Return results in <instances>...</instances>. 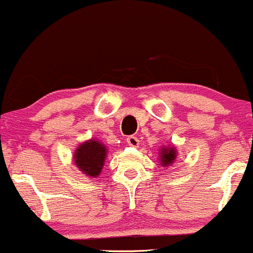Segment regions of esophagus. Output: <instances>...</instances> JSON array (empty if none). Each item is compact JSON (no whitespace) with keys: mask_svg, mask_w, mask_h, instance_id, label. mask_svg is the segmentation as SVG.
Listing matches in <instances>:
<instances>
[{"mask_svg":"<svg viewBox=\"0 0 253 253\" xmlns=\"http://www.w3.org/2000/svg\"><path fill=\"white\" fill-rule=\"evenodd\" d=\"M126 143H128L129 146H133V148H138L139 144H140V141H139V139L136 138V136H129V138H126Z\"/></svg>","mask_w":253,"mask_h":253,"instance_id":"1","label":"esophagus"}]
</instances>
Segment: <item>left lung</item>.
Masks as SVG:
<instances>
[{
  "label": "left lung",
  "mask_w": 253,
  "mask_h": 253,
  "mask_svg": "<svg viewBox=\"0 0 253 253\" xmlns=\"http://www.w3.org/2000/svg\"><path fill=\"white\" fill-rule=\"evenodd\" d=\"M177 156V150L174 145H168V146H161L160 153H159V161L160 165L164 168L171 167L175 163Z\"/></svg>",
  "instance_id": "left-lung-1"
}]
</instances>
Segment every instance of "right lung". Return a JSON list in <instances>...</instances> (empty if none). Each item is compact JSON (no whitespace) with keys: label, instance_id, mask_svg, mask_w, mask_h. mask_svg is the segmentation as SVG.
<instances>
[{"label":"right lung","instance_id":"right-lung-1","mask_svg":"<svg viewBox=\"0 0 253 253\" xmlns=\"http://www.w3.org/2000/svg\"><path fill=\"white\" fill-rule=\"evenodd\" d=\"M108 149L98 139H89L77 146L73 154V161L77 169L84 176L98 177L104 167Z\"/></svg>","mask_w":253,"mask_h":253}]
</instances>
